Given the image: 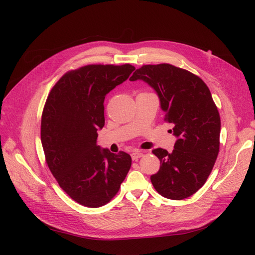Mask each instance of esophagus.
<instances>
[{
	"instance_id": "esophagus-1",
	"label": "esophagus",
	"mask_w": 255,
	"mask_h": 255,
	"mask_svg": "<svg viewBox=\"0 0 255 255\" xmlns=\"http://www.w3.org/2000/svg\"><path fill=\"white\" fill-rule=\"evenodd\" d=\"M143 153L140 152V151H134L132 154H131V157H132V160H137L138 158L142 157Z\"/></svg>"
}]
</instances>
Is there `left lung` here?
<instances>
[{
	"label": "left lung",
	"instance_id": "8db88e82",
	"mask_svg": "<svg viewBox=\"0 0 255 255\" xmlns=\"http://www.w3.org/2000/svg\"><path fill=\"white\" fill-rule=\"evenodd\" d=\"M130 80L154 89L177 137L171 153L152 151L160 160L158 172L151 176L154 188L168 199L191 196L206 183L219 153L220 116L209 88L202 78L170 64L144 65Z\"/></svg>",
	"mask_w": 255,
	"mask_h": 255
}]
</instances>
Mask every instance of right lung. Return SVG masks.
<instances>
[{
    "instance_id": "add662e5",
    "label": "right lung",
    "mask_w": 255,
    "mask_h": 255,
    "mask_svg": "<svg viewBox=\"0 0 255 255\" xmlns=\"http://www.w3.org/2000/svg\"><path fill=\"white\" fill-rule=\"evenodd\" d=\"M134 70L130 64L88 65L64 74L46 99L41 118L46 163L61 188L85 207L109 203L130 169L129 154H114L96 142L106 94Z\"/></svg>"
}]
</instances>
